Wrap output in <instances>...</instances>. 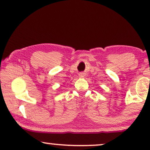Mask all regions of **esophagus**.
<instances>
[{
  "label": "esophagus",
  "mask_w": 150,
  "mask_h": 150,
  "mask_svg": "<svg viewBox=\"0 0 150 150\" xmlns=\"http://www.w3.org/2000/svg\"><path fill=\"white\" fill-rule=\"evenodd\" d=\"M79 76L81 77V78H83L84 76H85V74H84V73H81L79 74Z\"/></svg>",
  "instance_id": "obj_1"
}]
</instances>
